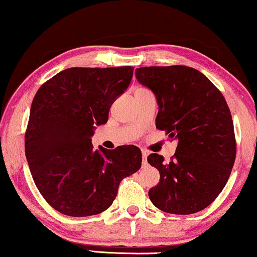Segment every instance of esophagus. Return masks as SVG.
<instances>
[{
  "label": "esophagus",
  "mask_w": 257,
  "mask_h": 257,
  "mask_svg": "<svg viewBox=\"0 0 257 257\" xmlns=\"http://www.w3.org/2000/svg\"><path fill=\"white\" fill-rule=\"evenodd\" d=\"M142 155H143V164H146V158H148V152L146 151H142Z\"/></svg>",
  "instance_id": "1"
}]
</instances>
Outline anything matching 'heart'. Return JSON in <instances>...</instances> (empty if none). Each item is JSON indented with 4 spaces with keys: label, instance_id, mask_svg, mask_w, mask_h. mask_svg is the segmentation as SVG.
Returning <instances> with one entry per match:
<instances>
[{
    "label": "heart",
    "instance_id": "heart-1",
    "mask_svg": "<svg viewBox=\"0 0 257 257\" xmlns=\"http://www.w3.org/2000/svg\"><path fill=\"white\" fill-rule=\"evenodd\" d=\"M141 91H148V89H145V88H139L137 92H141Z\"/></svg>",
    "mask_w": 257,
    "mask_h": 257
}]
</instances>
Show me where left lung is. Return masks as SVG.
Here are the masks:
<instances>
[{"mask_svg": "<svg viewBox=\"0 0 257 257\" xmlns=\"http://www.w3.org/2000/svg\"><path fill=\"white\" fill-rule=\"evenodd\" d=\"M136 78L157 98L156 127L178 142L169 163L157 153L148 157L161 173L149 197L169 214L201 211L221 194L236 158L234 122L224 96L188 66L141 67Z\"/></svg>", "mask_w": 257, "mask_h": 257, "instance_id": "8db88e82", "label": "left lung"}]
</instances>
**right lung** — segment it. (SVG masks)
I'll use <instances>...</instances> for the list:
<instances>
[{"mask_svg": "<svg viewBox=\"0 0 257 257\" xmlns=\"http://www.w3.org/2000/svg\"><path fill=\"white\" fill-rule=\"evenodd\" d=\"M133 67H72L38 89L25 135L36 188L63 215L85 217L112 205L120 182L141 169L135 145L93 150L95 125L107 121L113 101L128 87Z\"/></svg>", "mask_w": 257, "mask_h": 257, "instance_id": "1", "label": "right lung"}]
</instances>
